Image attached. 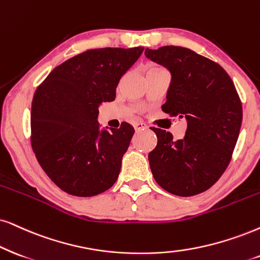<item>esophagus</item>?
I'll return each instance as SVG.
<instances>
[{
    "mask_svg": "<svg viewBox=\"0 0 260 260\" xmlns=\"http://www.w3.org/2000/svg\"><path fill=\"white\" fill-rule=\"evenodd\" d=\"M134 128H136V131L138 132V131H141V129H145L146 128V126H145V123H143V122H134Z\"/></svg>",
    "mask_w": 260,
    "mask_h": 260,
    "instance_id": "1",
    "label": "esophagus"
}]
</instances>
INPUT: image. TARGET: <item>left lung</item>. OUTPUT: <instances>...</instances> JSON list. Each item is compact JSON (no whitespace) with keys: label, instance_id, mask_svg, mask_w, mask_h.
Segmentation results:
<instances>
[{"label":"left lung","instance_id":"8db88e82","mask_svg":"<svg viewBox=\"0 0 260 260\" xmlns=\"http://www.w3.org/2000/svg\"><path fill=\"white\" fill-rule=\"evenodd\" d=\"M145 56L172 73L162 110L187 120L180 140L152 127L157 145L149 153L151 172L172 194H199L216 183L231 162L242 122L241 101L221 66L190 49L167 45L146 49Z\"/></svg>","mask_w":260,"mask_h":260}]
</instances>
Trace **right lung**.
<instances>
[{"instance_id":"obj_1","label":"right lung","mask_w":260,"mask_h":260,"mask_svg":"<svg viewBox=\"0 0 260 260\" xmlns=\"http://www.w3.org/2000/svg\"><path fill=\"white\" fill-rule=\"evenodd\" d=\"M143 51L86 50L55 67L36 90L32 149L45 174L68 194L93 197L116 182L134 128L122 122L100 131L98 107L115 100L120 79Z\"/></svg>"}]
</instances>
